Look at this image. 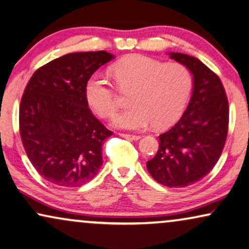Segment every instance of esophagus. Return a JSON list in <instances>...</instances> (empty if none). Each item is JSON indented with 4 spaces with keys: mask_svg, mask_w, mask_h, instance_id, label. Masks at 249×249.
<instances>
[{
    "mask_svg": "<svg viewBox=\"0 0 249 249\" xmlns=\"http://www.w3.org/2000/svg\"><path fill=\"white\" fill-rule=\"evenodd\" d=\"M121 136H123V138L127 139V140H134V141H138V140L141 139V136L140 135H133V134H125V133H121L120 134Z\"/></svg>",
    "mask_w": 249,
    "mask_h": 249,
    "instance_id": "34e87169",
    "label": "esophagus"
}]
</instances>
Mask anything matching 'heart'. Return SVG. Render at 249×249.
Here are the masks:
<instances>
[{
  "label": "heart",
  "instance_id": "1",
  "mask_svg": "<svg viewBox=\"0 0 249 249\" xmlns=\"http://www.w3.org/2000/svg\"><path fill=\"white\" fill-rule=\"evenodd\" d=\"M110 74L122 92L132 91V107L113 118L116 127L125 129H142L152 124L158 128L173 125L184 113L193 89V75L187 66L143 55H132L115 63ZM85 94L98 116L107 118L116 113L117 92L104 75H91Z\"/></svg>",
  "mask_w": 249,
  "mask_h": 249
}]
</instances>
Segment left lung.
Here are the masks:
<instances>
[{
	"instance_id": "1",
	"label": "left lung",
	"mask_w": 249,
	"mask_h": 249,
	"mask_svg": "<svg viewBox=\"0 0 249 249\" xmlns=\"http://www.w3.org/2000/svg\"><path fill=\"white\" fill-rule=\"evenodd\" d=\"M169 55L190 69L193 93L180 120L159 135L158 152L146 168L159 184L186 187L205 177L218 162L228 134L229 105L221 80L198 58Z\"/></svg>"
}]
</instances>
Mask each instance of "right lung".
<instances>
[{"mask_svg": "<svg viewBox=\"0 0 249 249\" xmlns=\"http://www.w3.org/2000/svg\"><path fill=\"white\" fill-rule=\"evenodd\" d=\"M113 58L105 51L66 54L38 69L24 89L21 141L35 169L52 184L79 187L103 164V143L113 132L91 113L85 87Z\"/></svg>", "mask_w": 249, "mask_h": 249, "instance_id": "obj_1", "label": "right lung"}]
</instances>
